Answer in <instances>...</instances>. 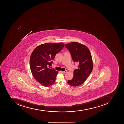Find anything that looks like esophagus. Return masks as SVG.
<instances>
[{
  "instance_id": "1",
  "label": "esophagus",
  "mask_w": 124,
  "mask_h": 124,
  "mask_svg": "<svg viewBox=\"0 0 124 124\" xmlns=\"http://www.w3.org/2000/svg\"><path fill=\"white\" fill-rule=\"evenodd\" d=\"M67 72V70H65V71H62V73H63V74H64V73H66Z\"/></svg>"
}]
</instances>
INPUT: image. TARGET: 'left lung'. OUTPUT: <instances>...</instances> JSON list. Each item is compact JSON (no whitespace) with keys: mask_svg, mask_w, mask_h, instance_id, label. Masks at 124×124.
<instances>
[{"mask_svg":"<svg viewBox=\"0 0 124 124\" xmlns=\"http://www.w3.org/2000/svg\"><path fill=\"white\" fill-rule=\"evenodd\" d=\"M65 46L69 50L73 61L79 64L78 68L74 70V77L68 83L71 86H79L84 83L92 71L91 52L87 47L78 42L67 44Z\"/></svg>","mask_w":124,"mask_h":124,"instance_id":"8db88e82","label":"left lung"}]
</instances>
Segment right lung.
<instances>
[{
	"mask_svg": "<svg viewBox=\"0 0 124 124\" xmlns=\"http://www.w3.org/2000/svg\"><path fill=\"white\" fill-rule=\"evenodd\" d=\"M64 45L62 43H46L36 47L32 52L29 62L31 71L34 78L43 86L48 87L55 83L58 72L50 66Z\"/></svg>",
	"mask_w": 124,
	"mask_h": 124,
	"instance_id": "obj_1",
	"label": "right lung"
}]
</instances>
